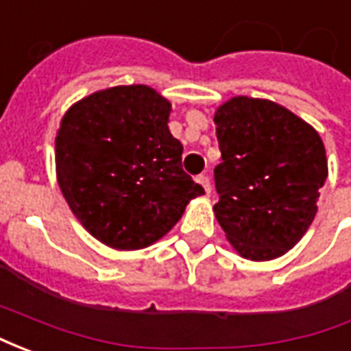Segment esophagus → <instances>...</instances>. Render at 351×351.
Returning a JSON list of instances; mask_svg holds the SVG:
<instances>
[{"mask_svg":"<svg viewBox=\"0 0 351 351\" xmlns=\"http://www.w3.org/2000/svg\"><path fill=\"white\" fill-rule=\"evenodd\" d=\"M197 182L201 184V186H203V190H205L206 193H210V190H213V188H210V178H208V176H206V175H199L197 176Z\"/></svg>","mask_w":351,"mask_h":351,"instance_id":"34e87169","label":"esophagus"}]
</instances>
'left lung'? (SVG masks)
Returning a JSON list of instances; mask_svg holds the SVG:
<instances>
[{"instance_id":"1","label":"left lung","mask_w":351,"mask_h":351,"mask_svg":"<svg viewBox=\"0 0 351 351\" xmlns=\"http://www.w3.org/2000/svg\"><path fill=\"white\" fill-rule=\"evenodd\" d=\"M221 163L214 169L216 220L243 258L291 250L317 213L327 158L314 128L267 99L233 97L214 116Z\"/></svg>"}]
</instances>
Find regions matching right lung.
I'll return each instance as SVG.
<instances>
[{"label":"right lung","instance_id":"right-lung-1","mask_svg":"<svg viewBox=\"0 0 351 351\" xmlns=\"http://www.w3.org/2000/svg\"><path fill=\"white\" fill-rule=\"evenodd\" d=\"M171 103L148 86H116L73 105L56 137V171L67 205L97 241L138 250L180 220L205 193L182 169L169 131Z\"/></svg>","mask_w":351,"mask_h":351}]
</instances>
